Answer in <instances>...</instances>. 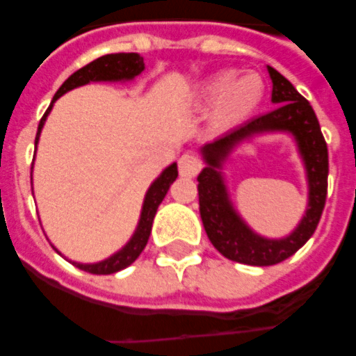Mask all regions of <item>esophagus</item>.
<instances>
[{
  "label": "esophagus",
  "instance_id": "esophagus-1",
  "mask_svg": "<svg viewBox=\"0 0 356 356\" xmlns=\"http://www.w3.org/2000/svg\"><path fill=\"white\" fill-rule=\"evenodd\" d=\"M201 172V162L200 159L192 153H184L181 159H179V173L183 175V177H195L197 173Z\"/></svg>",
  "mask_w": 356,
  "mask_h": 356
}]
</instances>
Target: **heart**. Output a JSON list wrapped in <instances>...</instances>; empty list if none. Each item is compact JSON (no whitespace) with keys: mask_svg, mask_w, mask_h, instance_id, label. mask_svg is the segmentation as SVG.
Segmentation results:
<instances>
[{"mask_svg":"<svg viewBox=\"0 0 356 356\" xmlns=\"http://www.w3.org/2000/svg\"><path fill=\"white\" fill-rule=\"evenodd\" d=\"M264 97V81L257 74H242L234 77L233 72H218L203 81L200 99L214 103L212 120L218 127H234L249 118Z\"/></svg>","mask_w":356,"mask_h":356,"instance_id":"b5f03b06","label":"heart"}]
</instances>
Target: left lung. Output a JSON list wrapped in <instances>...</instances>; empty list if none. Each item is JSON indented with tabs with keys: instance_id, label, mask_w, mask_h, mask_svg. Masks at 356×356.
<instances>
[{
	"instance_id": "8db88e82",
	"label": "left lung",
	"mask_w": 356,
	"mask_h": 356,
	"mask_svg": "<svg viewBox=\"0 0 356 356\" xmlns=\"http://www.w3.org/2000/svg\"><path fill=\"white\" fill-rule=\"evenodd\" d=\"M268 74L273 83L271 103L277 107L200 149L205 168L197 175V194L207 236L225 259L249 266L279 264L303 248L318 227L327 197L329 155L314 108L284 75L271 66H268ZM268 132H286L293 136L309 186L307 211L302 222L292 234L282 238L262 237L248 227L234 209L222 175V166L236 145Z\"/></svg>"
}]
</instances>
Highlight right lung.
<instances>
[{"instance_id": "obj_1", "label": "right lung", "mask_w": 356, "mask_h": 356, "mask_svg": "<svg viewBox=\"0 0 356 356\" xmlns=\"http://www.w3.org/2000/svg\"><path fill=\"white\" fill-rule=\"evenodd\" d=\"M145 70L144 58L140 57L138 53H111V55H103V57L92 60L90 64H86L81 70H77L75 74H72L68 79L64 81L63 86L58 88L55 97H53L51 105L46 111V114L42 116L40 123H38V131H36L35 145L38 144L40 138L42 127L46 123L47 114L51 113L53 103L57 102L58 97L66 94V92L74 90L77 86L88 85V83H99V81H108V83H120V81H133L136 75H140ZM177 164L173 162L166 170H162L159 177L151 183V186L145 192L144 203H142V212H140L138 225L134 229L133 236L129 238V242L123 245L120 251L111 254L108 259L94 262V264H83V262H74L79 270H85L88 273H96V275H108V273H116V271L127 268L138 259L140 253L144 251L145 243L149 240L151 227H153V218L156 214V209L164 200V195L170 190V184L177 179ZM58 253V251H57Z\"/></svg>"}]
</instances>
